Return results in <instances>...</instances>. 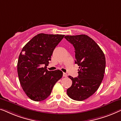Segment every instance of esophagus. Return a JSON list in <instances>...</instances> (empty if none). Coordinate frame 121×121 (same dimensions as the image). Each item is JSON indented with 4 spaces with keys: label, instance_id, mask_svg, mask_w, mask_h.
I'll return each mask as SVG.
<instances>
[{
    "label": "esophagus",
    "instance_id": "esophagus-1",
    "mask_svg": "<svg viewBox=\"0 0 121 121\" xmlns=\"http://www.w3.org/2000/svg\"><path fill=\"white\" fill-rule=\"evenodd\" d=\"M67 76V74L66 73H63V77H66Z\"/></svg>",
    "mask_w": 121,
    "mask_h": 121
}]
</instances>
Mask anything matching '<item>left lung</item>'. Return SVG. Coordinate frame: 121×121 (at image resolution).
Returning <instances> with one entry per match:
<instances>
[{
	"mask_svg": "<svg viewBox=\"0 0 121 121\" xmlns=\"http://www.w3.org/2000/svg\"><path fill=\"white\" fill-rule=\"evenodd\" d=\"M65 38L74 47L75 63L79 66L78 77L69 76L72 84L67 94L72 99L83 101L94 94L101 84L106 66L105 55L88 35H66Z\"/></svg>",
	"mask_w": 121,
	"mask_h": 121,
	"instance_id": "1",
	"label": "left lung"
}]
</instances>
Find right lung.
<instances>
[{
    "label": "right lung",
    "instance_id": "right-lung-1",
    "mask_svg": "<svg viewBox=\"0 0 121 121\" xmlns=\"http://www.w3.org/2000/svg\"><path fill=\"white\" fill-rule=\"evenodd\" d=\"M64 36L38 34L22 49L17 62L18 78L23 91L33 101L47 99L55 83L62 77L61 71H49L46 67L54 49Z\"/></svg>",
    "mask_w": 121,
    "mask_h": 121
}]
</instances>
